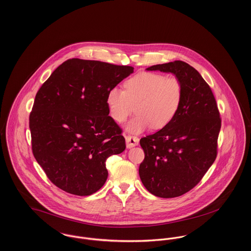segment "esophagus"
I'll use <instances>...</instances> for the list:
<instances>
[{"label": "esophagus", "mask_w": 251, "mask_h": 251, "mask_svg": "<svg viewBox=\"0 0 251 251\" xmlns=\"http://www.w3.org/2000/svg\"><path fill=\"white\" fill-rule=\"evenodd\" d=\"M126 148L130 149L132 147H135L139 144V138L132 135H126Z\"/></svg>", "instance_id": "34e87169"}]
</instances>
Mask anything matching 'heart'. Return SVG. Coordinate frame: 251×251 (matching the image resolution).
<instances>
[{
    "mask_svg": "<svg viewBox=\"0 0 251 251\" xmlns=\"http://www.w3.org/2000/svg\"><path fill=\"white\" fill-rule=\"evenodd\" d=\"M184 86L177 76L143 72L125 82V90L112 87L106 96L110 117L117 123L125 122L133 112L126 129L140 133L152 127L161 129L176 118L182 105Z\"/></svg>",
    "mask_w": 251,
    "mask_h": 251,
    "instance_id": "1",
    "label": "heart"
}]
</instances>
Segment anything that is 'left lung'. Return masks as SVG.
Instances as JSON below:
<instances>
[{
  "label": "left lung",
  "mask_w": 251,
  "mask_h": 251,
  "mask_svg": "<svg viewBox=\"0 0 251 251\" xmlns=\"http://www.w3.org/2000/svg\"><path fill=\"white\" fill-rule=\"evenodd\" d=\"M147 70L173 73L184 86L182 105L172 123L140 140L144 186L156 197L176 198L196 187L217 158L222 119L210 86L188 63L176 60Z\"/></svg>",
  "instance_id": "8db88e82"
}]
</instances>
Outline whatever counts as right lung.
Segmentation results:
<instances>
[{
    "mask_svg": "<svg viewBox=\"0 0 251 251\" xmlns=\"http://www.w3.org/2000/svg\"><path fill=\"white\" fill-rule=\"evenodd\" d=\"M131 66L72 58L36 93L29 114L32 153L47 177L75 196H90L106 181V159L123 152L122 128L108 116V91Z\"/></svg>",
    "mask_w": 251,
    "mask_h": 251,
    "instance_id": "1",
    "label": "right lung"
}]
</instances>
